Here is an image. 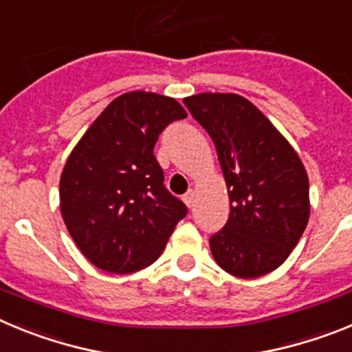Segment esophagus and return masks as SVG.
<instances>
[{
	"instance_id": "34e87169",
	"label": "esophagus",
	"mask_w": 352,
	"mask_h": 352,
	"mask_svg": "<svg viewBox=\"0 0 352 352\" xmlns=\"http://www.w3.org/2000/svg\"><path fill=\"white\" fill-rule=\"evenodd\" d=\"M183 203H185L188 208L194 206V192H192V190L186 192V194L183 195Z\"/></svg>"
}]
</instances>
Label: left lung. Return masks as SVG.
<instances>
[{
  "mask_svg": "<svg viewBox=\"0 0 352 352\" xmlns=\"http://www.w3.org/2000/svg\"><path fill=\"white\" fill-rule=\"evenodd\" d=\"M217 148L231 213L210 247L223 272L239 278L272 273L291 256L310 217L309 176L287 139L236 93L183 98Z\"/></svg>",
  "mask_w": 352,
  "mask_h": 352,
  "instance_id": "8db88e82",
  "label": "left lung"
}]
</instances>
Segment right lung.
Listing matches in <instances>:
<instances>
[{
	"label": "right lung",
	"instance_id": "1",
	"mask_svg": "<svg viewBox=\"0 0 352 352\" xmlns=\"http://www.w3.org/2000/svg\"><path fill=\"white\" fill-rule=\"evenodd\" d=\"M183 118L170 96L123 93L72 149L60 179L61 217L96 268L126 275L153 264L186 214L153 155L162 130Z\"/></svg>",
	"mask_w": 352,
	"mask_h": 352
}]
</instances>
